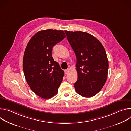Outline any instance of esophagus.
<instances>
[{"label": "esophagus", "mask_w": 131, "mask_h": 131, "mask_svg": "<svg viewBox=\"0 0 131 131\" xmlns=\"http://www.w3.org/2000/svg\"><path fill=\"white\" fill-rule=\"evenodd\" d=\"M69 71V69H65V73L66 74H68V73Z\"/></svg>", "instance_id": "esophagus-1"}]
</instances>
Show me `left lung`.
I'll list each match as a JSON object with an SVG mask.
<instances>
[{
    "label": "left lung",
    "mask_w": 131,
    "mask_h": 131,
    "mask_svg": "<svg viewBox=\"0 0 131 131\" xmlns=\"http://www.w3.org/2000/svg\"><path fill=\"white\" fill-rule=\"evenodd\" d=\"M65 32L76 55V91L83 97L94 96L104 86L107 78L109 64L105 50L100 41L89 33Z\"/></svg>",
    "instance_id": "1"
}]
</instances>
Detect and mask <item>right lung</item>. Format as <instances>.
Returning a JSON list of instances; mask_svg holds the SVG:
<instances>
[{
  "instance_id": "obj_1",
  "label": "right lung",
  "mask_w": 131,
  "mask_h": 131,
  "mask_svg": "<svg viewBox=\"0 0 131 131\" xmlns=\"http://www.w3.org/2000/svg\"><path fill=\"white\" fill-rule=\"evenodd\" d=\"M65 37L63 30H41L31 37L26 47L23 61L24 76L31 90L41 98L54 96L63 80L64 72L54 61L52 51Z\"/></svg>"
}]
</instances>
